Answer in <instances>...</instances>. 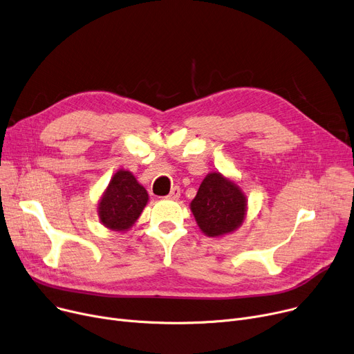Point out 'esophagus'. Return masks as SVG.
Wrapping results in <instances>:
<instances>
[{
    "instance_id": "1",
    "label": "esophagus",
    "mask_w": 354,
    "mask_h": 354,
    "mask_svg": "<svg viewBox=\"0 0 354 354\" xmlns=\"http://www.w3.org/2000/svg\"><path fill=\"white\" fill-rule=\"evenodd\" d=\"M179 196H180V187H179V186H175V187H172V189H171V192H169V195L167 196V199L178 201Z\"/></svg>"
}]
</instances>
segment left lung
<instances>
[{
    "instance_id": "8db88e82",
    "label": "left lung",
    "mask_w": 354,
    "mask_h": 354,
    "mask_svg": "<svg viewBox=\"0 0 354 354\" xmlns=\"http://www.w3.org/2000/svg\"><path fill=\"white\" fill-rule=\"evenodd\" d=\"M189 206L202 233L221 238L241 227L248 214V198L236 180L210 172Z\"/></svg>"
}]
</instances>
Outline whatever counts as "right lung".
Segmentation results:
<instances>
[{"mask_svg": "<svg viewBox=\"0 0 354 354\" xmlns=\"http://www.w3.org/2000/svg\"><path fill=\"white\" fill-rule=\"evenodd\" d=\"M149 201L148 192L132 172L120 169L98 202L100 222L115 232L129 230Z\"/></svg>", "mask_w": 354, "mask_h": 354, "instance_id": "obj_1", "label": "right lung"}]
</instances>
